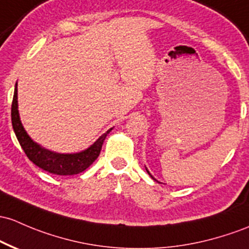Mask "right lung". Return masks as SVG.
I'll return each mask as SVG.
<instances>
[{"mask_svg": "<svg viewBox=\"0 0 249 249\" xmlns=\"http://www.w3.org/2000/svg\"><path fill=\"white\" fill-rule=\"evenodd\" d=\"M12 124L14 132H15L16 138H18V143L21 147L23 149L24 154L27 157L37 165L39 168L43 170L48 171V173L54 175H75L79 173H83L86 170L92 163L98 158L102 150L103 143L105 141L107 133H110L111 129L105 132L104 135L98 139L97 142L89 147L85 151L80 154H73V155H64V154H55V152L48 151V150L43 149L36 143L32 141L31 137L27 135L24 131L22 124H21L20 117H18V86L15 87L12 103Z\"/></svg>", "mask_w": 249, "mask_h": 249, "instance_id": "right-lung-1", "label": "right lung"}]
</instances>
